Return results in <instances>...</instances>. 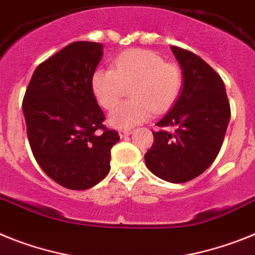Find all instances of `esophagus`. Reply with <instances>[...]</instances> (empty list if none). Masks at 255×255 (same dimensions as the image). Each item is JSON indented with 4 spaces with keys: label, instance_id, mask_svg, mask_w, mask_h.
Returning <instances> with one entry per match:
<instances>
[{
    "label": "esophagus",
    "instance_id": "esophagus-1",
    "mask_svg": "<svg viewBox=\"0 0 255 255\" xmlns=\"http://www.w3.org/2000/svg\"><path fill=\"white\" fill-rule=\"evenodd\" d=\"M131 134V130H119V135L121 138H125V136L130 135Z\"/></svg>",
    "mask_w": 255,
    "mask_h": 255
}]
</instances>
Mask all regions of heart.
Masks as SVG:
<instances>
[{
  "mask_svg": "<svg viewBox=\"0 0 255 255\" xmlns=\"http://www.w3.org/2000/svg\"><path fill=\"white\" fill-rule=\"evenodd\" d=\"M183 84V72L178 65L140 49L120 54L113 68H97L90 80L95 99L106 110L116 106L125 88L131 86V101L117 106L108 117L110 125L120 129L148 120L152 111L160 113L169 110L179 98Z\"/></svg>",
  "mask_w": 255,
  "mask_h": 255,
  "instance_id": "b5f03b06",
  "label": "heart"
}]
</instances>
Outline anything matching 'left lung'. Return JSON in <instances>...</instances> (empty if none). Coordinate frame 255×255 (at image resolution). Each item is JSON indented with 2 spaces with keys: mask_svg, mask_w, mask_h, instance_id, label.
<instances>
[{
  "mask_svg": "<svg viewBox=\"0 0 255 255\" xmlns=\"http://www.w3.org/2000/svg\"><path fill=\"white\" fill-rule=\"evenodd\" d=\"M183 71L178 101L156 125L153 144L144 154L149 171L171 183L195 179L218 156L231 108L225 82L206 62L182 47L171 46ZM165 127H174L167 132Z\"/></svg>",
  "mask_w": 255,
  "mask_h": 255,
  "instance_id": "1",
  "label": "left lung"
}]
</instances>
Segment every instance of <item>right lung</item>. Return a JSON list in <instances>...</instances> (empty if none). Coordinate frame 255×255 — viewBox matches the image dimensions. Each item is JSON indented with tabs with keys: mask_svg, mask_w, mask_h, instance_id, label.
Masks as SVG:
<instances>
[{
	"mask_svg": "<svg viewBox=\"0 0 255 255\" xmlns=\"http://www.w3.org/2000/svg\"><path fill=\"white\" fill-rule=\"evenodd\" d=\"M98 42L77 41L41 63L23 99L37 164L68 190H88L110 173L119 132L107 129L90 80L103 55Z\"/></svg>",
	"mask_w": 255,
	"mask_h": 255,
	"instance_id": "1",
	"label": "right lung"
}]
</instances>
